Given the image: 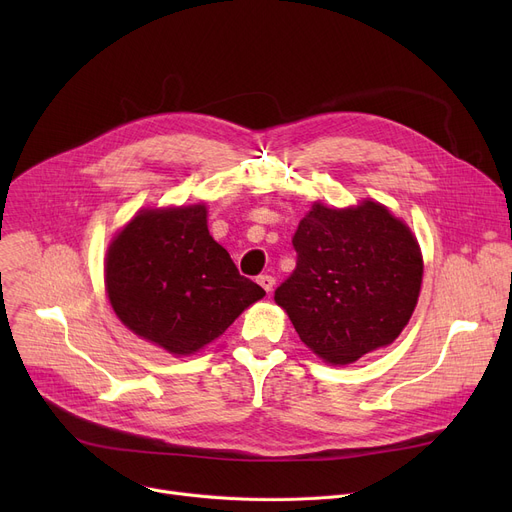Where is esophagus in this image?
<instances>
[{"label": "esophagus", "instance_id": "34e87169", "mask_svg": "<svg viewBox=\"0 0 512 512\" xmlns=\"http://www.w3.org/2000/svg\"><path fill=\"white\" fill-rule=\"evenodd\" d=\"M259 286L265 290V292H272L274 290V286H276V280H274V276H259Z\"/></svg>", "mask_w": 512, "mask_h": 512}]
</instances>
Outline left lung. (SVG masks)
<instances>
[{"label": "left lung", "mask_w": 512, "mask_h": 512, "mask_svg": "<svg viewBox=\"0 0 512 512\" xmlns=\"http://www.w3.org/2000/svg\"><path fill=\"white\" fill-rule=\"evenodd\" d=\"M297 267L274 301L328 365L390 346L417 307L423 255L409 224L380 201H315L294 232Z\"/></svg>", "instance_id": "8db88e82"}]
</instances>
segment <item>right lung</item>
Listing matches in <instances>:
<instances>
[{
	"instance_id": "1",
	"label": "right lung",
	"mask_w": 512,
	"mask_h": 512,
	"mask_svg": "<svg viewBox=\"0 0 512 512\" xmlns=\"http://www.w3.org/2000/svg\"><path fill=\"white\" fill-rule=\"evenodd\" d=\"M103 276L122 324L174 357L199 353L265 297L211 238L205 203L139 209L110 240Z\"/></svg>"
}]
</instances>
